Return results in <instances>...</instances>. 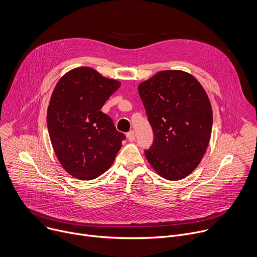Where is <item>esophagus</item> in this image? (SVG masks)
<instances>
[{"label": "esophagus", "instance_id": "esophagus-1", "mask_svg": "<svg viewBox=\"0 0 257 257\" xmlns=\"http://www.w3.org/2000/svg\"><path fill=\"white\" fill-rule=\"evenodd\" d=\"M126 138H127V140H128L130 142L135 141V132H134V131L128 132V133L126 134Z\"/></svg>", "mask_w": 257, "mask_h": 257}]
</instances>
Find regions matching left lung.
Here are the masks:
<instances>
[{"label":"left lung","instance_id":"1","mask_svg":"<svg viewBox=\"0 0 257 257\" xmlns=\"http://www.w3.org/2000/svg\"><path fill=\"white\" fill-rule=\"evenodd\" d=\"M154 134L145 156L167 180H180L201 163L211 138L213 113L202 84L189 73L167 70L138 86Z\"/></svg>","mask_w":257,"mask_h":257}]
</instances>
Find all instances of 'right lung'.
Segmentation results:
<instances>
[{
  "label": "right lung",
  "mask_w": 257,
  "mask_h": 257,
  "mask_svg": "<svg viewBox=\"0 0 257 257\" xmlns=\"http://www.w3.org/2000/svg\"><path fill=\"white\" fill-rule=\"evenodd\" d=\"M89 67L70 70L56 83L47 110L49 138L64 170L80 180H92L114 163L124 135L101 111L120 86Z\"/></svg>",
  "instance_id": "right-lung-1"
}]
</instances>
